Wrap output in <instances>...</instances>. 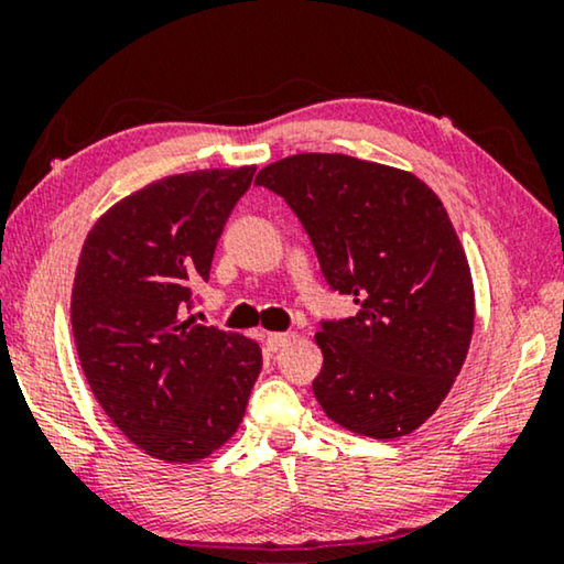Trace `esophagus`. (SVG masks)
I'll list each match as a JSON object with an SVG mask.
<instances>
[{
  "label": "esophagus",
  "instance_id": "34e87169",
  "mask_svg": "<svg viewBox=\"0 0 564 564\" xmlns=\"http://www.w3.org/2000/svg\"><path fill=\"white\" fill-rule=\"evenodd\" d=\"M295 334H269L267 336V349L269 351H280L284 349V346H290L292 341H295Z\"/></svg>",
  "mask_w": 564,
  "mask_h": 564
}]
</instances>
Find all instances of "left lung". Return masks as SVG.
<instances>
[{
	"label": "left lung",
	"instance_id": "obj_1",
	"mask_svg": "<svg viewBox=\"0 0 564 564\" xmlns=\"http://www.w3.org/2000/svg\"><path fill=\"white\" fill-rule=\"evenodd\" d=\"M303 223L354 318L323 323L313 395L351 434L400 438L449 395L475 328L467 253L436 192L403 169L297 153L257 174Z\"/></svg>",
	"mask_w": 564,
	"mask_h": 564
}]
</instances>
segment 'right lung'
Instances as JSON below:
<instances>
[{
  "mask_svg": "<svg viewBox=\"0 0 564 564\" xmlns=\"http://www.w3.org/2000/svg\"><path fill=\"white\" fill-rule=\"evenodd\" d=\"M257 166L199 169L145 184L84 238L72 330L97 403L149 457L192 465L241 426L261 346L182 318L210 280L215 246Z\"/></svg>",
  "mask_w": 564,
  "mask_h": 564,
  "instance_id": "1",
  "label": "right lung"
}]
</instances>
